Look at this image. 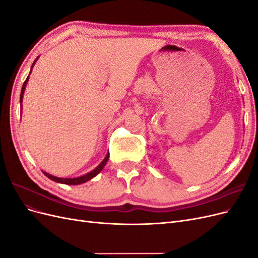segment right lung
Returning <instances> with one entry per match:
<instances>
[{"mask_svg":"<svg viewBox=\"0 0 258 258\" xmlns=\"http://www.w3.org/2000/svg\"><path fill=\"white\" fill-rule=\"evenodd\" d=\"M35 62H36V60H34L33 64H32V68H33V66H34ZM30 73H31V72H30ZM28 80H29V77H27V80L25 81V83H23V85H22V88H21V95H20V103L22 102L23 92H25L26 85H27V83H28ZM108 156H110V154H107V155H106V157L104 158V160H103L102 162H101L100 165H99L95 170H92L91 172H89V173H87V174H85V175H83V176H80V177H74V178H62V177H57V176L50 175V174H48L47 172H43V173H44L46 176H47L48 178L52 179V181H54V182L62 183V184H67V185H79V184H82V183H85V182L89 181V179H91L92 177H95L97 174H99V173L101 172V170H102V169L104 168L105 163L107 162V160H108Z\"/></svg>","mask_w":258,"mask_h":258,"instance_id":"add662e5","label":"right lung"}]
</instances>
